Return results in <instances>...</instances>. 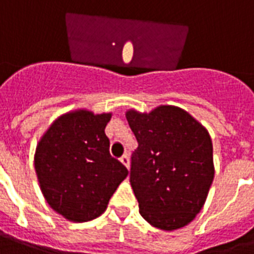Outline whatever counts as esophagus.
<instances>
[{
  "instance_id": "esophagus-1",
  "label": "esophagus",
  "mask_w": 254,
  "mask_h": 254,
  "mask_svg": "<svg viewBox=\"0 0 254 254\" xmlns=\"http://www.w3.org/2000/svg\"><path fill=\"white\" fill-rule=\"evenodd\" d=\"M120 161H121V163H123L124 166L127 167L129 169V155L127 154H124L121 158H120Z\"/></svg>"
}]
</instances>
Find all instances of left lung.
I'll list each match as a JSON object with an SVG mask.
<instances>
[{"label":"left lung","instance_id":"obj_1","mask_svg":"<svg viewBox=\"0 0 254 254\" xmlns=\"http://www.w3.org/2000/svg\"><path fill=\"white\" fill-rule=\"evenodd\" d=\"M138 147L130 185L141 216L163 231L182 228L204 204L213 181L208 131L181 108L162 105L149 115L127 112Z\"/></svg>","mask_w":254,"mask_h":254}]
</instances>
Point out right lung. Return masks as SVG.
<instances>
[{"label":"right lung","mask_w":254,"mask_h":254,"mask_svg":"<svg viewBox=\"0 0 254 254\" xmlns=\"http://www.w3.org/2000/svg\"><path fill=\"white\" fill-rule=\"evenodd\" d=\"M111 113L76 111L49 127L35 151V171L50 207L71 221H89L107 209L127 169L109 153Z\"/></svg>","instance_id":"1"}]
</instances>
